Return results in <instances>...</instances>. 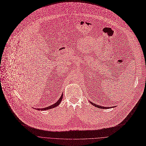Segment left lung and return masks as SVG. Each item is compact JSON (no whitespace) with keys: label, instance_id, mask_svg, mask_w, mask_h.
I'll return each mask as SVG.
<instances>
[{"label":"left lung","instance_id":"left-lung-1","mask_svg":"<svg viewBox=\"0 0 146 146\" xmlns=\"http://www.w3.org/2000/svg\"><path fill=\"white\" fill-rule=\"evenodd\" d=\"M90 103L92 105H94V106H96V107H97V108H101V109H109V108H110V107H104V106H100V105H97V104H95L93 103V102H91V101H90ZM114 107H115V106H113V108H114Z\"/></svg>","mask_w":146,"mask_h":146}]
</instances>
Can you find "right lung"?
Wrapping results in <instances>:
<instances>
[{
  "instance_id": "right-lung-1",
  "label": "right lung",
  "mask_w": 146,
  "mask_h": 146,
  "mask_svg": "<svg viewBox=\"0 0 146 146\" xmlns=\"http://www.w3.org/2000/svg\"><path fill=\"white\" fill-rule=\"evenodd\" d=\"M63 94L62 93V94L60 98H59V100H58L55 104H53V105H50L49 106L44 108H36V109H37L38 110H48V109H50L54 108L57 106L58 105H59L60 104V102H61V101H62V100L63 99Z\"/></svg>"
}]
</instances>
